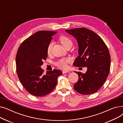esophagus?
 Listing matches in <instances>:
<instances>
[{"instance_id": "obj_1", "label": "esophagus", "mask_w": 123, "mask_h": 123, "mask_svg": "<svg viewBox=\"0 0 123 123\" xmlns=\"http://www.w3.org/2000/svg\"><path fill=\"white\" fill-rule=\"evenodd\" d=\"M62 72H63V74H65L66 73H69V71H67V70H63Z\"/></svg>"}]
</instances>
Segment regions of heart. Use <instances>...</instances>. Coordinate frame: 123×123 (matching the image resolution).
Returning a JSON list of instances; mask_svg holds the SVG:
<instances>
[{"instance_id":"1","label":"heart","mask_w":123,"mask_h":123,"mask_svg":"<svg viewBox=\"0 0 123 123\" xmlns=\"http://www.w3.org/2000/svg\"><path fill=\"white\" fill-rule=\"evenodd\" d=\"M59 41L60 42V43L63 45V46L65 47L66 48L70 46H72L73 44V42L71 39L65 35H62L60 36L59 37ZM53 47V44L52 42H50L48 45L47 47V54H49L51 53ZM70 59H60L58 60L56 63H55V65L59 67L60 68L63 69H65L68 68V64L70 63Z\"/></svg>"}]
</instances>
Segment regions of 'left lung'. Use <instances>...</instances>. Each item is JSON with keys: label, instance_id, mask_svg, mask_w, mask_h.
I'll use <instances>...</instances> for the list:
<instances>
[{"label": "left lung", "instance_id": "1", "mask_svg": "<svg viewBox=\"0 0 123 123\" xmlns=\"http://www.w3.org/2000/svg\"><path fill=\"white\" fill-rule=\"evenodd\" d=\"M65 31L76 38L79 45V55L74 66L88 69L85 73L75 71L79 79L74 89L82 95L97 92L105 82L110 69L111 56L107 45L97 34L85 28Z\"/></svg>", "mask_w": 123, "mask_h": 123}]
</instances>
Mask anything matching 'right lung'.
Returning a JSON list of instances; mask_svg holds the SVG:
<instances>
[{
    "mask_svg": "<svg viewBox=\"0 0 123 123\" xmlns=\"http://www.w3.org/2000/svg\"><path fill=\"white\" fill-rule=\"evenodd\" d=\"M56 31H38L23 41L16 56V72L19 81L30 94L42 97L55 88L61 71L54 69L44 74L40 66L47 57V47Z\"/></svg>",
    "mask_w": 123,
    "mask_h": 123,
    "instance_id": "1",
    "label": "right lung"
}]
</instances>
